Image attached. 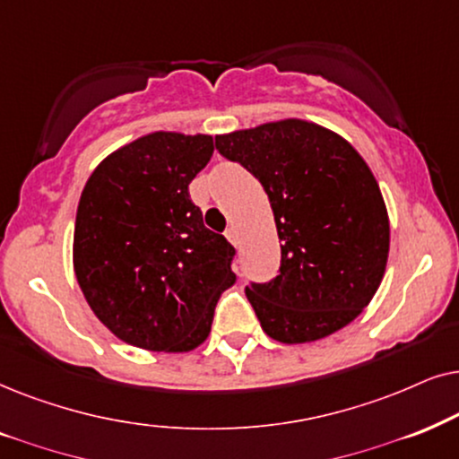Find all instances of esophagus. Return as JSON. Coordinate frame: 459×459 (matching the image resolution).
I'll return each mask as SVG.
<instances>
[{
  "mask_svg": "<svg viewBox=\"0 0 459 459\" xmlns=\"http://www.w3.org/2000/svg\"><path fill=\"white\" fill-rule=\"evenodd\" d=\"M226 239H229L230 243H233V246H239V233H237V229L235 226H229V229H226Z\"/></svg>",
  "mask_w": 459,
  "mask_h": 459,
  "instance_id": "esophagus-1",
  "label": "esophagus"
}]
</instances>
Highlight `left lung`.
<instances>
[{"label":"left lung","instance_id":"1","mask_svg":"<svg viewBox=\"0 0 459 459\" xmlns=\"http://www.w3.org/2000/svg\"><path fill=\"white\" fill-rule=\"evenodd\" d=\"M216 151L260 180L281 266L246 296L271 338L302 344L361 315L380 287L390 229L380 186L338 134L300 119L216 136Z\"/></svg>","mask_w":459,"mask_h":459}]
</instances>
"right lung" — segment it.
Returning a JSON list of instances; mask_svg holds the SVG:
<instances>
[{
    "instance_id": "1",
    "label": "right lung",
    "mask_w": 459,
    "mask_h": 459,
    "mask_svg": "<svg viewBox=\"0 0 459 459\" xmlns=\"http://www.w3.org/2000/svg\"><path fill=\"white\" fill-rule=\"evenodd\" d=\"M212 155V136L155 132L108 155L83 188L75 274L94 315L127 344L193 351L235 283V247L188 195Z\"/></svg>"
}]
</instances>
